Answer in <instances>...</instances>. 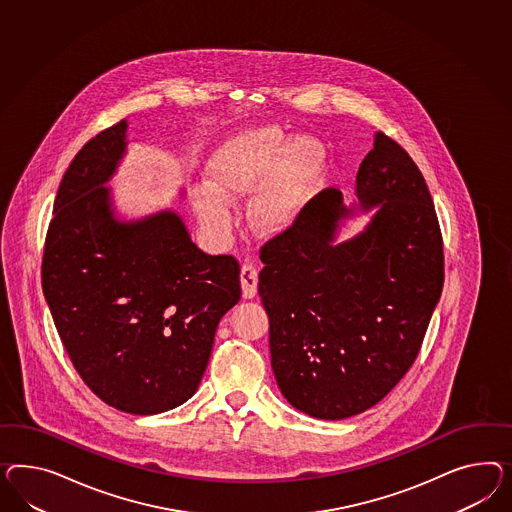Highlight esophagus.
I'll use <instances>...</instances> for the list:
<instances>
[{"instance_id":"obj_1","label":"esophagus","mask_w":512,"mask_h":512,"mask_svg":"<svg viewBox=\"0 0 512 512\" xmlns=\"http://www.w3.org/2000/svg\"><path fill=\"white\" fill-rule=\"evenodd\" d=\"M257 283H259V272L253 266L244 264L240 270V285H242V296L246 300L257 294Z\"/></svg>"}]
</instances>
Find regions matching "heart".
<instances>
[{
    "label": "heart",
    "mask_w": 512,
    "mask_h": 512,
    "mask_svg": "<svg viewBox=\"0 0 512 512\" xmlns=\"http://www.w3.org/2000/svg\"><path fill=\"white\" fill-rule=\"evenodd\" d=\"M326 167V151L317 139H291L277 128L249 130L227 141L208 164V184L192 190L195 214L205 231L227 242L235 227L233 201L251 194V225L274 235L296 220L315 192Z\"/></svg>",
    "instance_id": "1"
}]
</instances>
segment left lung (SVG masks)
I'll return each mask as SVG.
<instances>
[{
    "label": "left lung",
    "mask_w": 512,
    "mask_h": 512,
    "mask_svg": "<svg viewBox=\"0 0 512 512\" xmlns=\"http://www.w3.org/2000/svg\"><path fill=\"white\" fill-rule=\"evenodd\" d=\"M360 235L335 242L356 207L326 190L261 248L259 296L283 397L317 419L382 401L412 367L443 289L442 231L425 179L384 132L356 177Z\"/></svg>",
    "instance_id": "left-lung-1"
}]
</instances>
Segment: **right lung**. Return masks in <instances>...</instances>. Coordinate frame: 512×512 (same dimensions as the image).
<instances>
[{
  "label": "right lung",
  "instance_id": "1",
  "mask_svg": "<svg viewBox=\"0 0 512 512\" xmlns=\"http://www.w3.org/2000/svg\"><path fill=\"white\" fill-rule=\"evenodd\" d=\"M126 126L89 139L63 175L42 292L87 387L121 412L152 415L197 391L221 317L240 300V266L197 248L173 210L115 218L104 184L125 156Z\"/></svg>",
  "mask_w": 512,
  "mask_h": 512
}]
</instances>
